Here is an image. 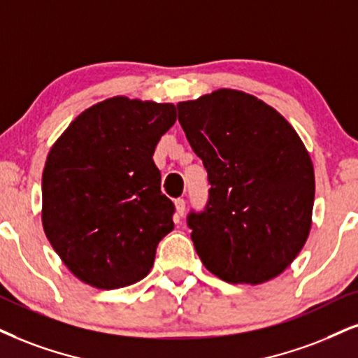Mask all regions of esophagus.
I'll use <instances>...</instances> for the list:
<instances>
[{
	"label": "esophagus",
	"mask_w": 358,
	"mask_h": 358,
	"mask_svg": "<svg viewBox=\"0 0 358 358\" xmlns=\"http://www.w3.org/2000/svg\"><path fill=\"white\" fill-rule=\"evenodd\" d=\"M176 215L178 217H182L184 213H186V199L184 197H179V199H176Z\"/></svg>",
	"instance_id": "obj_1"
}]
</instances>
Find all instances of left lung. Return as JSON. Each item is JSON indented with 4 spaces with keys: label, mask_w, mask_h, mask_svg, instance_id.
Returning a JSON list of instances; mask_svg holds the SVG:
<instances>
[{
    "label": "left lung",
    "mask_w": 358,
    "mask_h": 358,
    "mask_svg": "<svg viewBox=\"0 0 358 358\" xmlns=\"http://www.w3.org/2000/svg\"><path fill=\"white\" fill-rule=\"evenodd\" d=\"M178 111L210 184L206 209L187 215L204 267L229 284L280 275L312 226L315 176L302 139L272 106L237 90L182 101Z\"/></svg>",
    "instance_id": "8db88e82"
}]
</instances>
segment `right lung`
I'll use <instances>...</instances> for the list:
<instances>
[{
    "instance_id": "obj_1",
    "label": "right lung",
    "mask_w": 358,
    "mask_h": 358,
    "mask_svg": "<svg viewBox=\"0 0 358 358\" xmlns=\"http://www.w3.org/2000/svg\"><path fill=\"white\" fill-rule=\"evenodd\" d=\"M171 103L114 96L83 111L57 138L43 171V229L79 280L136 284L172 229L152 154L176 122Z\"/></svg>"
}]
</instances>
